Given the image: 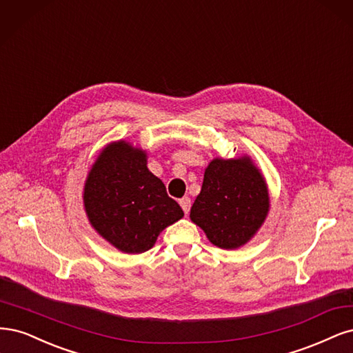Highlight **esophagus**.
Returning <instances> with one entry per match:
<instances>
[{
	"instance_id": "esophagus-1",
	"label": "esophagus",
	"mask_w": 353,
	"mask_h": 353,
	"mask_svg": "<svg viewBox=\"0 0 353 353\" xmlns=\"http://www.w3.org/2000/svg\"><path fill=\"white\" fill-rule=\"evenodd\" d=\"M179 203H180L181 210L185 211V214H189V211H190V205H192V201H190V198H189V196L181 198V199L179 201Z\"/></svg>"
}]
</instances>
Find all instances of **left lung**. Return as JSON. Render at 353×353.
Masks as SVG:
<instances>
[{"instance_id": "8db88e82", "label": "left lung", "mask_w": 353, "mask_h": 353, "mask_svg": "<svg viewBox=\"0 0 353 353\" xmlns=\"http://www.w3.org/2000/svg\"><path fill=\"white\" fill-rule=\"evenodd\" d=\"M268 210L265 179L251 158H214L203 173L190 220L205 232L212 245L236 249L251 241Z\"/></svg>"}]
</instances>
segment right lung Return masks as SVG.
I'll return each mask as SVG.
<instances>
[{"label":"right lung","instance_id":"1","mask_svg":"<svg viewBox=\"0 0 353 353\" xmlns=\"http://www.w3.org/2000/svg\"><path fill=\"white\" fill-rule=\"evenodd\" d=\"M85 211L99 236L119 251L142 254L183 210L146 167V152L126 141L107 145L83 189Z\"/></svg>","mask_w":353,"mask_h":353}]
</instances>
